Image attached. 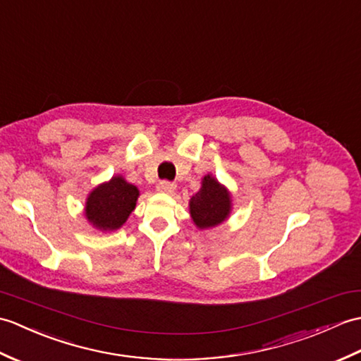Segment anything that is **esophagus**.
<instances>
[{
	"mask_svg": "<svg viewBox=\"0 0 361 361\" xmlns=\"http://www.w3.org/2000/svg\"><path fill=\"white\" fill-rule=\"evenodd\" d=\"M157 191H160V193H165V195H173L176 191V183L168 182V180L159 182L157 183Z\"/></svg>",
	"mask_w": 361,
	"mask_h": 361,
	"instance_id": "1",
	"label": "esophagus"
}]
</instances>
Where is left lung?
Wrapping results in <instances>:
<instances>
[{
  "instance_id": "left-lung-1",
  "label": "left lung",
  "mask_w": 361,
  "mask_h": 361,
  "mask_svg": "<svg viewBox=\"0 0 361 361\" xmlns=\"http://www.w3.org/2000/svg\"><path fill=\"white\" fill-rule=\"evenodd\" d=\"M188 207L195 226L199 230H208L221 226L230 218L233 204L228 188L213 174H207L202 178L201 188L191 196Z\"/></svg>"
}]
</instances>
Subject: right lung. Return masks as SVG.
Instances as JSON below:
<instances>
[{
    "instance_id": "obj_1",
    "label": "right lung",
    "mask_w": 361,
    "mask_h": 361,
    "mask_svg": "<svg viewBox=\"0 0 361 361\" xmlns=\"http://www.w3.org/2000/svg\"><path fill=\"white\" fill-rule=\"evenodd\" d=\"M140 196L139 188L123 176H113L91 190L85 202V218L91 226L109 233L116 231L130 218Z\"/></svg>"
}]
</instances>
